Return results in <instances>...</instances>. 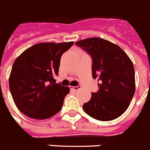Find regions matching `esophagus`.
Returning <instances> with one entry per match:
<instances>
[{
  "label": "esophagus",
  "mask_w": 150,
  "mask_h": 150,
  "mask_svg": "<svg viewBox=\"0 0 150 150\" xmlns=\"http://www.w3.org/2000/svg\"><path fill=\"white\" fill-rule=\"evenodd\" d=\"M81 86L78 85V86H76V87H70V90L72 91H78L79 89H81Z\"/></svg>",
  "instance_id": "1"
}]
</instances>
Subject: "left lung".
Listing matches in <instances>:
<instances>
[{
  "label": "left lung",
  "mask_w": 150,
  "mask_h": 150,
  "mask_svg": "<svg viewBox=\"0 0 150 150\" xmlns=\"http://www.w3.org/2000/svg\"><path fill=\"white\" fill-rule=\"evenodd\" d=\"M92 59V76L100 81L98 91L83 105V111L99 121L118 118L130 105L136 89L135 69L129 56L118 45L100 38L75 43Z\"/></svg>",
  "instance_id": "obj_1"
}]
</instances>
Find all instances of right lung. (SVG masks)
Segmentation results:
<instances>
[{"mask_svg": "<svg viewBox=\"0 0 150 150\" xmlns=\"http://www.w3.org/2000/svg\"><path fill=\"white\" fill-rule=\"evenodd\" d=\"M74 45L42 42L24 51L13 63L9 88L21 113L32 118L46 119L62 109L68 87L56 83L62 55Z\"/></svg>", "mask_w": 150, "mask_h": 150, "instance_id": "add662e5", "label": "right lung"}]
</instances>
